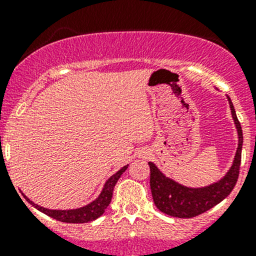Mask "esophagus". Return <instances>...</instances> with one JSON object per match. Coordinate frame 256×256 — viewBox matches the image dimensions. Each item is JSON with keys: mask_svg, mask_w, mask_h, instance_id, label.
Segmentation results:
<instances>
[{"mask_svg": "<svg viewBox=\"0 0 256 256\" xmlns=\"http://www.w3.org/2000/svg\"><path fill=\"white\" fill-rule=\"evenodd\" d=\"M144 156H146V154H144Z\"/></svg>", "mask_w": 256, "mask_h": 256, "instance_id": "1", "label": "esophagus"}]
</instances>
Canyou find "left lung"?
<instances>
[{"label":"left lung","mask_w":256,"mask_h":256,"mask_svg":"<svg viewBox=\"0 0 256 256\" xmlns=\"http://www.w3.org/2000/svg\"><path fill=\"white\" fill-rule=\"evenodd\" d=\"M230 105L232 116L236 126L239 136L238 148L232 167L226 174L218 182L202 188H190L174 182L171 178L166 177L152 162L150 164V186L154 202L156 207L164 214L177 218H193L204 213L220 203L224 198L228 197L236 183L238 180L240 161H242V131L240 122L236 118L233 102L228 96Z\"/></svg>","instance_id":"1"}]
</instances>
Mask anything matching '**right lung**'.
Listing matches in <instances>:
<instances>
[{
    "mask_svg": "<svg viewBox=\"0 0 256 256\" xmlns=\"http://www.w3.org/2000/svg\"><path fill=\"white\" fill-rule=\"evenodd\" d=\"M126 168H128V166H124L120 171H118L115 174H112V176L106 180V183H105L104 188H102L99 197L95 200H92L90 204L85 206V207L78 209H68V210H58V209L54 210V209H47L36 204L32 200H28L26 196L24 198L28 200V203H30V204L34 208H37L38 210H40L42 213L47 214L50 218L56 219V220L59 222H64V223H88V222L95 220V219L99 218L100 216H102L105 209L108 208V206L112 202L114 187H115L116 182H118V178L121 177V174L126 171Z\"/></svg>",
    "mask_w": 256,
    "mask_h": 256,
    "instance_id": "right-lung-1",
    "label": "right lung"
}]
</instances>
